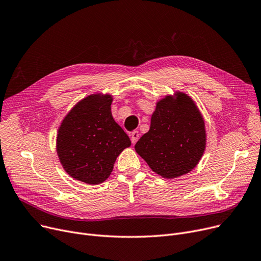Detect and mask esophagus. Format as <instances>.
<instances>
[{
  "label": "esophagus",
  "instance_id": "obj_1",
  "mask_svg": "<svg viewBox=\"0 0 261 261\" xmlns=\"http://www.w3.org/2000/svg\"><path fill=\"white\" fill-rule=\"evenodd\" d=\"M130 137H131L132 144L134 145V144L138 141V138H140V133H138V131H133V132L130 134Z\"/></svg>",
  "mask_w": 261,
  "mask_h": 261
}]
</instances>
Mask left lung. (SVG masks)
<instances>
[{"label": "left lung", "instance_id": "obj_1", "mask_svg": "<svg viewBox=\"0 0 261 261\" xmlns=\"http://www.w3.org/2000/svg\"><path fill=\"white\" fill-rule=\"evenodd\" d=\"M206 145L204 120L193 98L175 91L156 102L150 129L134 148L156 174L176 178L192 171Z\"/></svg>", "mask_w": 261, "mask_h": 261}]
</instances>
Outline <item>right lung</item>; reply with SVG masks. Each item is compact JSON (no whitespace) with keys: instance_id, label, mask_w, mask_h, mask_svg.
<instances>
[{"instance_id":"right-lung-1","label":"right lung","mask_w":261,"mask_h":261,"mask_svg":"<svg viewBox=\"0 0 261 261\" xmlns=\"http://www.w3.org/2000/svg\"><path fill=\"white\" fill-rule=\"evenodd\" d=\"M113 96L96 92L77 101L62 120L57 153L72 178L98 185L111 174L117 156L131 146L111 113Z\"/></svg>"}]
</instances>
